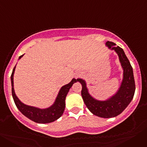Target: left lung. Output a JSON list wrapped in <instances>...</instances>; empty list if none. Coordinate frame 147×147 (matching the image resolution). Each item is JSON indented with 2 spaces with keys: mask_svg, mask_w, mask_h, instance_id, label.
Instances as JSON below:
<instances>
[{
  "mask_svg": "<svg viewBox=\"0 0 147 147\" xmlns=\"http://www.w3.org/2000/svg\"><path fill=\"white\" fill-rule=\"evenodd\" d=\"M106 45L111 50H114L119 56V61L123 68V80L119 90L115 95L105 101H99L90 95L86 86V82L82 79H78V82L82 84L81 94L83 101L88 110L95 115L102 118L115 117L121 113L129 105L134 96L135 85L133 71L129 59H127L124 50L119 46H115L113 42L107 41Z\"/></svg>",
  "mask_w": 147,
  "mask_h": 147,
  "instance_id": "left-lung-1",
  "label": "left lung"
}]
</instances>
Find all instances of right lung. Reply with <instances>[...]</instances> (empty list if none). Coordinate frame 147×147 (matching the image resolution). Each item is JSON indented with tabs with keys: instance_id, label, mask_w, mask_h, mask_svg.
<instances>
[{
	"instance_id": "1",
	"label": "right lung",
	"mask_w": 147,
	"mask_h": 147,
	"mask_svg": "<svg viewBox=\"0 0 147 147\" xmlns=\"http://www.w3.org/2000/svg\"><path fill=\"white\" fill-rule=\"evenodd\" d=\"M23 56V55L20 56L19 57V59ZM15 67L16 66H15V67H14L11 75V93H12L14 102H15L18 110L30 120L37 122V123H40V124L51 123V122L57 120L59 118H60L64 113L65 107L66 96L69 91L70 88L72 87L73 84H74L75 82L78 81V79L77 80L73 79L71 82L61 88L56 98L55 102L51 107L45 109H40L23 104L17 97L15 93V90H14V81H13V76H14V73L15 71Z\"/></svg>"
}]
</instances>
